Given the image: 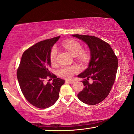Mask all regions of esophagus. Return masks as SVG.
Listing matches in <instances>:
<instances>
[{"mask_svg": "<svg viewBox=\"0 0 134 134\" xmlns=\"http://www.w3.org/2000/svg\"><path fill=\"white\" fill-rule=\"evenodd\" d=\"M74 80H66L65 81V83H69L70 84H72L74 83Z\"/></svg>", "mask_w": 134, "mask_h": 134, "instance_id": "1", "label": "esophagus"}]
</instances>
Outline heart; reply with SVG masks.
I'll return each mask as SVG.
<instances>
[{
  "label": "heart",
  "mask_w": 134,
  "mask_h": 134,
  "mask_svg": "<svg viewBox=\"0 0 134 134\" xmlns=\"http://www.w3.org/2000/svg\"><path fill=\"white\" fill-rule=\"evenodd\" d=\"M63 46L71 55L76 56L77 58L82 61H85L89 57V53L86 50H82V46L79 42L73 40H69L63 43ZM57 55V49L53 47L51 50L49 54V59L51 62L53 63L56 60ZM78 71V68L74 65L72 66H63L58 71V74L60 76L64 78H70L72 76L73 74Z\"/></svg>",
  "instance_id": "1"
}]
</instances>
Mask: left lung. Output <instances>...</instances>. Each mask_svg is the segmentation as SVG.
<instances>
[{"label": "left lung", "mask_w": 134, "mask_h": 134, "mask_svg": "<svg viewBox=\"0 0 134 134\" xmlns=\"http://www.w3.org/2000/svg\"><path fill=\"white\" fill-rule=\"evenodd\" d=\"M86 42L89 46L91 60L89 67L78 77L85 87L78 94V98L83 103L96 105L102 102L109 94L116 79L118 67L117 56L110 45L97 37L73 35ZM93 79L89 84V78Z\"/></svg>", "instance_id": "8db88e82"}]
</instances>
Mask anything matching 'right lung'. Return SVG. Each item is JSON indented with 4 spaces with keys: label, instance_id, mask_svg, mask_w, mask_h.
<instances>
[{
    "label": "right lung",
    "instance_id": "1",
    "mask_svg": "<svg viewBox=\"0 0 134 134\" xmlns=\"http://www.w3.org/2000/svg\"><path fill=\"white\" fill-rule=\"evenodd\" d=\"M60 37L40 41L27 49L22 54L17 69V78L25 98L33 106L41 109L55 103L60 87L65 82L49 71L51 48ZM48 77L54 78L52 84L45 83Z\"/></svg>",
    "mask_w": 134,
    "mask_h": 134
}]
</instances>
